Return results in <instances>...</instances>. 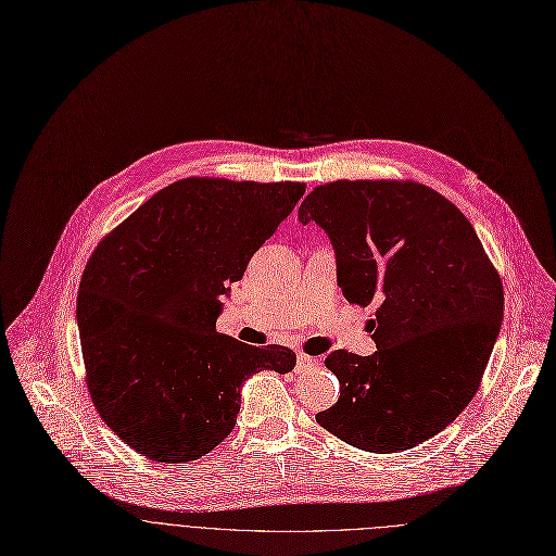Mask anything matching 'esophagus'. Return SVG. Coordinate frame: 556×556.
Listing matches in <instances>:
<instances>
[{"mask_svg": "<svg viewBox=\"0 0 556 556\" xmlns=\"http://www.w3.org/2000/svg\"><path fill=\"white\" fill-rule=\"evenodd\" d=\"M318 364V359L314 355H307L303 351L296 353V371L303 374V371H312V368Z\"/></svg>", "mask_w": 556, "mask_h": 556, "instance_id": "esophagus-1", "label": "esophagus"}]
</instances>
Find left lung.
Instances as JSON below:
<instances>
[{
	"instance_id": "left-lung-1",
	"label": "left lung",
	"mask_w": 556,
	"mask_h": 556,
	"mask_svg": "<svg viewBox=\"0 0 556 556\" xmlns=\"http://www.w3.org/2000/svg\"><path fill=\"white\" fill-rule=\"evenodd\" d=\"M299 220L327 231L344 299L378 303V351L325 357L340 397L316 424L376 454L439 434L478 393L502 327V279L471 223L410 178L316 185Z\"/></svg>"
}]
</instances>
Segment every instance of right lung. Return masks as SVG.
<instances>
[{"instance_id":"obj_1","label":"right lung","mask_w":556,"mask_h":556,"mask_svg":"<svg viewBox=\"0 0 556 556\" xmlns=\"http://www.w3.org/2000/svg\"><path fill=\"white\" fill-rule=\"evenodd\" d=\"M305 182L180 178L91 253L78 288L85 382L102 421L137 454L190 463L233 430L253 374L296 355L216 331L220 296L244 277Z\"/></svg>"}]
</instances>
